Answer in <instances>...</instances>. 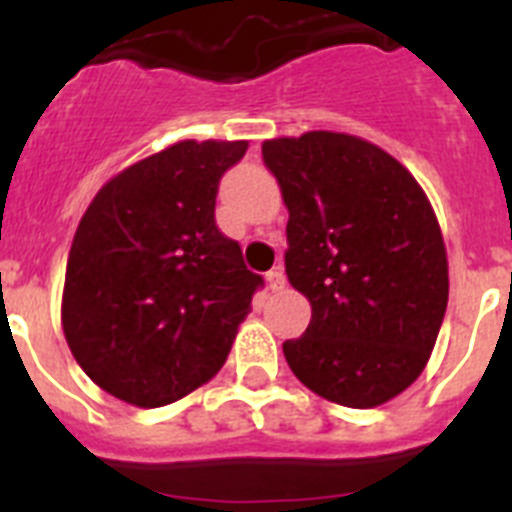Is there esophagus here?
<instances>
[{"label":"esophagus","mask_w":512,"mask_h":512,"mask_svg":"<svg viewBox=\"0 0 512 512\" xmlns=\"http://www.w3.org/2000/svg\"><path fill=\"white\" fill-rule=\"evenodd\" d=\"M284 284H287V277H284L282 269H271L269 274H266V287H269L271 292H279V289H284Z\"/></svg>","instance_id":"obj_1"}]
</instances>
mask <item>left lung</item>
Masks as SVG:
<instances>
[{"label": "left lung", "mask_w": 512, "mask_h": 512, "mask_svg": "<svg viewBox=\"0 0 512 512\" xmlns=\"http://www.w3.org/2000/svg\"><path fill=\"white\" fill-rule=\"evenodd\" d=\"M287 223L289 284L310 300L284 359L307 390L377 408L425 369L449 302L441 225L405 166L364 138L310 130L261 146Z\"/></svg>", "instance_id": "left-lung-1"}]
</instances>
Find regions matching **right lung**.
Returning <instances> with one entry per match:
<instances>
[{
  "label": "right lung",
  "mask_w": 512,
  "mask_h": 512,
  "mask_svg": "<svg viewBox=\"0 0 512 512\" xmlns=\"http://www.w3.org/2000/svg\"><path fill=\"white\" fill-rule=\"evenodd\" d=\"M248 140H179L94 194L76 228L61 325L76 364L135 408L210 382L251 312L261 277L220 233V176Z\"/></svg>",
  "instance_id": "obj_1"
}]
</instances>
